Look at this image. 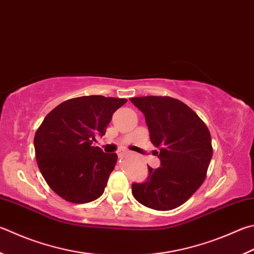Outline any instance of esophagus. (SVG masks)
Listing matches in <instances>:
<instances>
[{"label":"esophagus","instance_id":"34e87169","mask_svg":"<svg viewBox=\"0 0 254 254\" xmlns=\"http://www.w3.org/2000/svg\"><path fill=\"white\" fill-rule=\"evenodd\" d=\"M127 150H124V149H120L118 152H117V153H118V155L120 156V158H122V156H124V155H126L127 154Z\"/></svg>","mask_w":254,"mask_h":254}]
</instances>
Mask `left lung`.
Masks as SVG:
<instances>
[{
	"instance_id": "obj_1",
	"label": "left lung",
	"mask_w": 254,
	"mask_h": 254,
	"mask_svg": "<svg viewBox=\"0 0 254 254\" xmlns=\"http://www.w3.org/2000/svg\"><path fill=\"white\" fill-rule=\"evenodd\" d=\"M130 101L144 114L151 142L161 147L156 153L160 167H147L145 181L132 183V194L150 209H175L204 181L213 153L209 128L179 100L139 96Z\"/></svg>"
}]
</instances>
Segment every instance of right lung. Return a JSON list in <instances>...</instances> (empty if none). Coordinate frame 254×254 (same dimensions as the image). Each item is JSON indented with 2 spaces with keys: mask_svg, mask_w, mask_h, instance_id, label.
I'll use <instances>...</instances> for the list:
<instances>
[{
  "mask_svg": "<svg viewBox=\"0 0 254 254\" xmlns=\"http://www.w3.org/2000/svg\"><path fill=\"white\" fill-rule=\"evenodd\" d=\"M126 99L80 96L53 109L34 136L35 158L49 187L72 203H87L103 194L117 153L93 146Z\"/></svg>",
  "mask_w": 254,
  "mask_h": 254,
  "instance_id": "obj_1",
  "label": "right lung"
}]
</instances>
